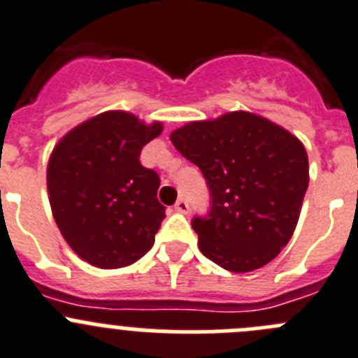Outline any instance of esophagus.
Here are the masks:
<instances>
[{
    "label": "esophagus",
    "instance_id": "34e87169",
    "mask_svg": "<svg viewBox=\"0 0 358 358\" xmlns=\"http://www.w3.org/2000/svg\"><path fill=\"white\" fill-rule=\"evenodd\" d=\"M173 209L177 210V213H182V214H186L189 210V203H188V200L185 199V196H181V199L177 200L176 202V206H173Z\"/></svg>",
    "mask_w": 358,
    "mask_h": 358
}]
</instances>
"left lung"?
<instances>
[{
    "mask_svg": "<svg viewBox=\"0 0 358 358\" xmlns=\"http://www.w3.org/2000/svg\"><path fill=\"white\" fill-rule=\"evenodd\" d=\"M170 141L209 189V210L192 220L203 257L232 272L274 260L297 227L309 185L301 141L250 112L189 122Z\"/></svg>",
    "mask_w": 358,
    "mask_h": 358,
    "instance_id": "8db88e82",
    "label": "left lung"
}]
</instances>
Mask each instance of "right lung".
Instances as JSON below:
<instances>
[{
    "label": "right lung",
    "instance_id": "obj_1",
    "mask_svg": "<svg viewBox=\"0 0 358 358\" xmlns=\"http://www.w3.org/2000/svg\"><path fill=\"white\" fill-rule=\"evenodd\" d=\"M162 134L128 112H103L64 135L47 169L54 220L87 264L119 268L144 257L165 217L159 176L141 151Z\"/></svg>",
    "mask_w": 358,
    "mask_h": 358
}]
</instances>
